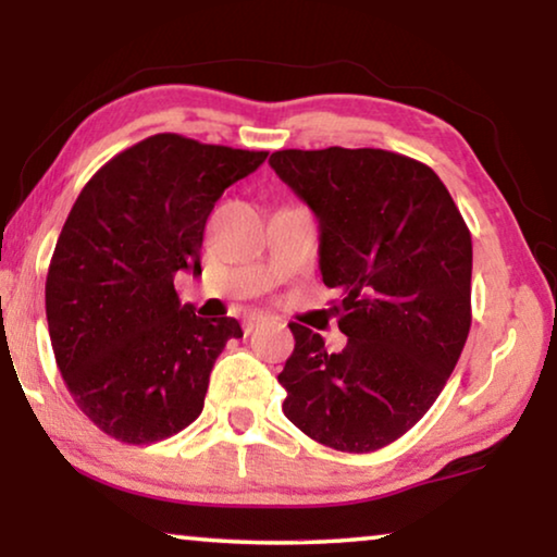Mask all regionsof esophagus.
I'll list each match as a JSON object with an SVG mask.
<instances>
[{"mask_svg":"<svg viewBox=\"0 0 557 557\" xmlns=\"http://www.w3.org/2000/svg\"><path fill=\"white\" fill-rule=\"evenodd\" d=\"M269 319H265L263 314H250L243 319V330H246V334H250L253 330H258V326H263Z\"/></svg>","mask_w":557,"mask_h":557,"instance_id":"esophagus-1","label":"esophagus"}]
</instances>
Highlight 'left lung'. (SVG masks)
I'll return each instance as SVG.
<instances>
[{
  "label": "left lung",
  "mask_w": 557,
  "mask_h": 557,
  "mask_svg": "<svg viewBox=\"0 0 557 557\" xmlns=\"http://www.w3.org/2000/svg\"><path fill=\"white\" fill-rule=\"evenodd\" d=\"M269 164L319 220L347 345L292 322L284 413L319 444L377 451L444 391L471 326V233L438 174L385 149H281Z\"/></svg>",
  "instance_id": "obj_1"
}]
</instances>
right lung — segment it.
Returning a JSON list of instances; mask_svg holds the SVG:
<instances>
[{"instance_id": "obj_1", "label": "right lung", "mask_w": 557, "mask_h": 557, "mask_svg": "<svg viewBox=\"0 0 557 557\" xmlns=\"http://www.w3.org/2000/svg\"><path fill=\"white\" fill-rule=\"evenodd\" d=\"M269 151L154 134L106 162L81 189L52 253L45 314L78 408L121 444H154L202 413L233 317L182 307L174 273H200L202 233L233 182Z\"/></svg>"}]
</instances>
